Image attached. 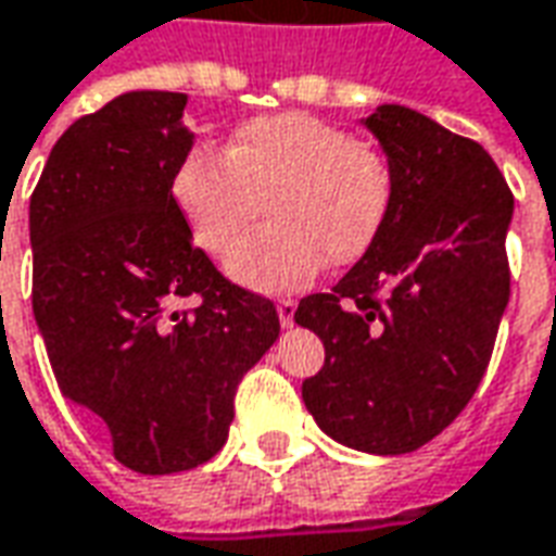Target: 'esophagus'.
Returning a JSON list of instances; mask_svg holds the SVG:
<instances>
[{"label": "esophagus", "mask_w": 556, "mask_h": 556, "mask_svg": "<svg viewBox=\"0 0 556 556\" xmlns=\"http://www.w3.org/2000/svg\"><path fill=\"white\" fill-rule=\"evenodd\" d=\"M294 309H298V304H294L291 298H279L277 313H279V325H282V328H291V325H294Z\"/></svg>", "instance_id": "esophagus-1"}]
</instances>
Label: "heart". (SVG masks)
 <instances>
[{
  "label": "heart",
  "mask_w": 556,
  "mask_h": 556,
  "mask_svg": "<svg viewBox=\"0 0 556 556\" xmlns=\"http://www.w3.org/2000/svg\"><path fill=\"white\" fill-rule=\"evenodd\" d=\"M391 159L306 114L240 126L228 150H189L170 195L198 247L223 255L262 216L265 231L228 255V274L255 291H291L328 265H352L370 250L394 204Z\"/></svg>",
  "instance_id": "b5f03b06"
}]
</instances>
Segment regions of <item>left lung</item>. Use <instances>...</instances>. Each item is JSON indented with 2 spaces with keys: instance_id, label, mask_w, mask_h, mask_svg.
I'll return each instance as SVG.
<instances>
[{
  "instance_id": "left-lung-1",
  "label": "left lung",
  "mask_w": 556,
  "mask_h": 556,
  "mask_svg": "<svg viewBox=\"0 0 556 556\" xmlns=\"http://www.w3.org/2000/svg\"><path fill=\"white\" fill-rule=\"evenodd\" d=\"M361 126L394 168V204L372 247L294 321L325 343L301 388L316 425L355 452L421 448L464 413L508 304L515 198L484 147L403 104Z\"/></svg>"
}]
</instances>
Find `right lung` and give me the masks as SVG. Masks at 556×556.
<instances>
[{"mask_svg": "<svg viewBox=\"0 0 556 556\" xmlns=\"http://www.w3.org/2000/svg\"><path fill=\"white\" fill-rule=\"evenodd\" d=\"M184 92L135 89L53 143L29 201L33 313L60 391L143 476L228 440L243 372L279 337L274 304L192 243L170 177L192 150ZM201 296L195 311H174Z\"/></svg>", "mask_w": 556, "mask_h": 556, "instance_id": "right-lung-1", "label": "right lung"}]
</instances>
